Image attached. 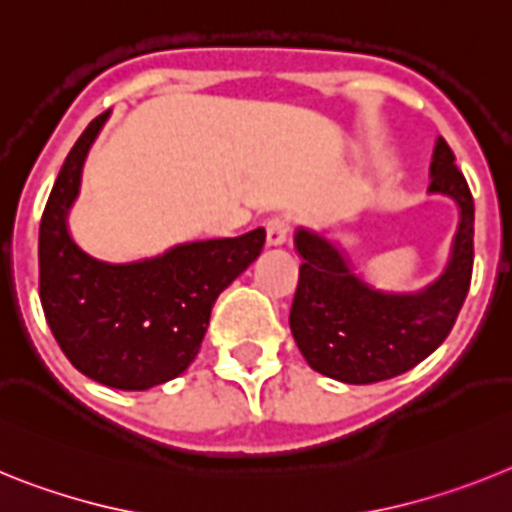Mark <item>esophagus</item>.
Listing matches in <instances>:
<instances>
[{"label":"esophagus","instance_id":"1","mask_svg":"<svg viewBox=\"0 0 512 512\" xmlns=\"http://www.w3.org/2000/svg\"><path fill=\"white\" fill-rule=\"evenodd\" d=\"M288 231H291V224H288V219H283V216H273V219H268V224H265V237H268V247H278V244L286 242Z\"/></svg>","mask_w":512,"mask_h":512}]
</instances>
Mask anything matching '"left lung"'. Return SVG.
Returning <instances> with one entry per match:
<instances>
[{
	"label": "left lung",
	"instance_id": "left-lung-1",
	"mask_svg": "<svg viewBox=\"0 0 512 512\" xmlns=\"http://www.w3.org/2000/svg\"><path fill=\"white\" fill-rule=\"evenodd\" d=\"M428 190L459 206V229L446 270L422 291H379L355 275L337 244L304 226L296 231L304 262L288 324L314 371L342 384L394 379L425 361L453 330L474 265V198L443 139L435 141Z\"/></svg>",
	"mask_w": 512,
	"mask_h": 512
}]
</instances>
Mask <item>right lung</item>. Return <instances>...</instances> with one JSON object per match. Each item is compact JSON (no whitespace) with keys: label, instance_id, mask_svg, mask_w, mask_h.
<instances>
[{"label":"right lung","instance_id":"1","mask_svg":"<svg viewBox=\"0 0 512 512\" xmlns=\"http://www.w3.org/2000/svg\"><path fill=\"white\" fill-rule=\"evenodd\" d=\"M108 113L71 146L48 195L38 237L41 304L59 348L92 381L144 391L180 376L201 350L219 293L250 268L265 229L177 244L139 262H102L79 250L66 216L92 141Z\"/></svg>","mask_w":512,"mask_h":512}]
</instances>
